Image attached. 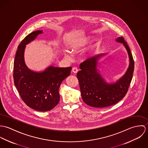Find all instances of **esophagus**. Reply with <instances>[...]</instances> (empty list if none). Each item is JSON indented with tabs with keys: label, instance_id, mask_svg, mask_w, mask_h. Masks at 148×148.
I'll return each instance as SVG.
<instances>
[{
	"label": "esophagus",
	"instance_id": "1",
	"mask_svg": "<svg viewBox=\"0 0 148 148\" xmlns=\"http://www.w3.org/2000/svg\"><path fill=\"white\" fill-rule=\"evenodd\" d=\"M72 71L74 73H77L78 72V69L77 67H73Z\"/></svg>",
	"mask_w": 148,
	"mask_h": 148
}]
</instances>
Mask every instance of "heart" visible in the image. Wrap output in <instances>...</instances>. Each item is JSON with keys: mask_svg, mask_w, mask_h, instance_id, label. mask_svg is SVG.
I'll use <instances>...</instances> for the list:
<instances>
[{"mask_svg": "<svg viewBox=\"0 0 148 148\" xmlns=\"http://www.w3.org/2000/svg\"><path fill=\"white\" fill-rule=\"evenodd\" d=\"M88 41V39H85L84 40H79L73 42L71 45V49L73 52H77L83 47L84 44ZM68 58H70L68 55H66Z\"/></svg>", "mask_w": 148, "mask_h": 148, "instance_id": "1", "label": "heart"}]
</instances>
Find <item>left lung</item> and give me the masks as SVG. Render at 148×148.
Here are the masks:
<instances>
[{
	"label": "left lung",
	"instance_id": "left-lung-1",
	"mask_svg": "<svg viewBox=\"0 0 148 148\" xmlns=\"http://www.w3.org/2000/svg\"><path fill=\"white\" fill-rule=\"evenodd\" d=\"M116 42L124 44L129 58V65L125 75L115 83L108 84L97 71V64L100 54L89 58L80 64L81 71L77 73L82 99L85 103L95 108L113 106L126 95L131 83L134 71V60L130 48L123 37L116 39Z\"/></svg>",
	"mask_w": 148,
	"mask_h": 148
}]
</instances>
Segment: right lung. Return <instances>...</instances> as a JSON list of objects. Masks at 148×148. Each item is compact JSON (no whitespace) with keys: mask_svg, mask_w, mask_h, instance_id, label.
Wrapping results in <instances>:
<instances>
[{"mask_svg":"<svg viewBox=\"0 0 148 148\" xmlns=\"http://www.w3.org/2000/svg\"><path fill=\"white\" fill-rule=\"evenodd\" d=\"M38 30L28 35L19 44L14 63V80L21 99L29 107L38 111H48L60 101L59 89L71 74L72 67L50 66L44 71L36 72L25 65L24 52L25 45L42 34Z\"/></svg>","mask_w":148,"mask_h":148,"instance_id":"add662e5","label":"right lung"}]
</instances>
